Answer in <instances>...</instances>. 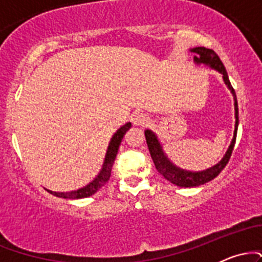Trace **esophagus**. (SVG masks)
Returning a JSON list of instances; mask_svg holds the SVG:
<instances>
[{"label":"esophagus","instance_id":"34e87169","mask_svg":"<svg viewBox=\"0 0 262 262\" xmlns=\"http://www.w3.org/2000/svg\"><path fill=\"white\" fill-rule=\"evenodd\" d=\"M132 122H133L134 125H138V127H143V125L148 124L149 117L144 113H134L133 117H132Z\"/></svg>","mask_w":262,"mask_h":262}]
</instances>
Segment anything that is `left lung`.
<instances>
[{"label": "left lung", "mask_w": 262, "mask_h": 262, "mask_svg": "<svg viewBox=\"0 0 262 262\" xmlns=\"http://www.w3.org/2000/svg\"><path fill=\"white\" fill-rule=\"evenodd\" d=\"M189 52L194 54L193 61L197 66L204 65L207 66V68L212 69V70L218 71V73L222 75L225 86L229 89V91L231 95H233L234 98L235 125H234L233 139L230 141L229 148L225 151V154L223 158L221 159V161H218L217 164L208 167V169L201 171H189L186 169H181V167H179L177 165L173 164V162L169 159V156L166 155V152L164 151L161 141L158 138L155 132H152L151 129H145L144 134H145L146 144H148L150 155H151L152 161H154L156 170H158L167 181L173 183L175 186H179V187H196V186L204 185V183L212 181L214 177H217L219 173H221V171L224 169L225 165L229 161L231 152H233L234 144H235L236 139L237 125H239V112H237V101L235 91H234V89L230 85L227 70H225L223 62L221 61L219 56L213 52L212 49H207V48L204 47L192 48V49H189Z\"/></svg>", "instance_id": "left-lung-1"}]
</instances>
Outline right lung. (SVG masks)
<instances>
[{
	"instance_id": "obj_1",
	"label": "right lung",
	"mask_w": 262,
	"mask_h": 262,
	"mask_svg": "<svg viewBox=\"0 0 262 262\" xmlns=\"http://www.w3.org/2000/svg\"><path fill=\"white\" fill-rule=\"evenodd\" d=\"M130 127H132L130 122L125 123L124 125H122V127L112 135L110 143H108V148H107L106 155H104V160H103V164H102L100 172L96 175V177L91 182H89L86 186H83V187L74 189V191H69V192H55V191H52V189H48V188L45 189H47L49 193H52L53 196L68 198V200H79V198H86V197L92 196V194H95L96 192H97L100 188L103 187V186L106 185V182L110 180L111 171H112V166L114 164V160H116V156H117V152H118L119 145H121L123 137H124L125 133H127Z\"/></svg>"
}]
</instances>
